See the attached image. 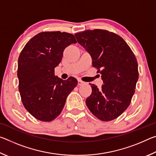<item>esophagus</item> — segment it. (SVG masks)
<instances>
[{"mask_svg":"<svg viewBox=\"0 0 156 156\" xmlns=\"http://www.w3.org/2000/svg\"><path fill=\"white\" fill-rule=\"evenodd\" d=\"M86 84V83H84V82H83V81H82V80H78V85H83V84Z\"/></svg>","mask_w":156,"mask_h":156,"instance_id":"obj_1","label":"esophagus"}]
</instances>
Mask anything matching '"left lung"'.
<instances>
[{"instance_id": "1", "label": "left lung", "mask_w": 156, "mask_h": 156, "mask_svg": "<svg viewBox=\"0 0 156 156\" xmlns=\"http://www.w3.org/2000/svg\"><path fill=\"white\" fill-rule=\"evenodd\" d=\"M75 36L90 54L104 83L100 89L91 84L87 106L100 120H114L127 109L135 93L138 80L135 55L122 38L109 31L87 30Z\"/></svg>"}]
</instances>
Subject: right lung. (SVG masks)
Listing matches in <instances>:
<instances>
[{
  "mask_svg": "<svg viewBox=\"0 0 156 156\" xmlns=\"http://www.w3.org/2000/svg\"><path fill=\"white\" fill-rule=\"evenodd\" d=\"M76 43L72 34L46 31L34 36L21 51L18 60V89L25 108L36 119L54 120L77 85L75 78L64 80L54 74L65 49Z\"/></svg>",
  "mask_w": 156,
  "mask_h": 156,
  "instance_id": "add662e5",
  "label": "right lung"
}]
</instances>
